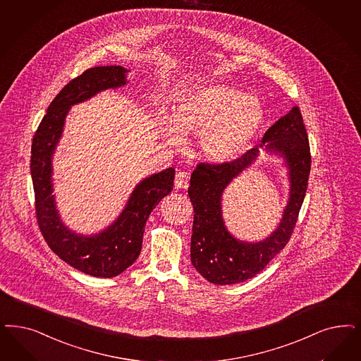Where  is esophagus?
I'll return each instance as SVG.
<instances>
[{
	"instance_id": "1",
	"label": "esophagus",
	"mask_w": 361,
	"mask_h": 361,
	"mask_svg": "<svg viewBox=\"0 0 361 361\" xmlns=\"http://www.w3.org/2000/svg\"><path fill=\"white\" fill-rule=\"evenodd\" d=\"M189 185L188 174L185 172H178L174 177V188L176 189H187Z\"/></svg>"
}]
</instances>
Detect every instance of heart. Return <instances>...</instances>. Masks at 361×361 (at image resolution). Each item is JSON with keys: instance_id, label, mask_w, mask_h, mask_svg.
Listing matches in <instances>:
<instances>
[{"instance_id": "b5f03b06", "label": "heart", "mask_w": 361, "mask_h": 361, "mask_svg": "<svg viewBox=\"0 0 361 361\" xmlns=\"http://www.w3.org/2000/svg\"><path fill=\"white\" fill-rule=\"evenodd\" d=\"M265 113L260 99L226 84L196 87L180 99L171 120L162 118V136L180 147L185 135H199L204 160L224 164L240 157L260 132Z\"/></svg>"}]
</instances>
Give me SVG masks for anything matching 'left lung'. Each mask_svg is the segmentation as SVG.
I'll return each instance as SVG.
<instances>
[{
  "instance_id": "8db88e82",
  "label": "left lung",
  "mask_w": 361,
  "mask_h": 361,
  "mask_svg": "<svg viewBox=\"0 0 361 361\" xmlns=\"http://www.w3.org/2000/svg\"><path fill=\"white\" fill-rule=\"evenodd\" d=\"M260 149L285 160L290 197L274 232L264 240L250 243L237 239L227 231L221 201L226 187L257 159ZM310 172L308 135L298 106H293L265 132L262 144L241 157L219 165L199 164L188 188L195 212L190 262L196 271L217 286L243 283L262 272L290 238L305 197Z\"/></svg>"
}]
</instances>
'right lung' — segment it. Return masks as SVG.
Here are the masks:
<instances>
[{
  "instance_id": "obj_1",
  "label": "right lung",
  "mask_w": 361,
  "mask_h": 361,
  "mask_svg": "<svg viewBox=\"0 0 361 361\" xmlns=\"http://www.w3.org/2000/svg\"><path fill=\"white\" fill-rule=\"evenodd\" d=\"M128 69L96 66L72 80L50 102L32 142L30 174L38 226L50 249L66 264L94 277H114L136 262L150 212L173 189L174 169L145 177L130 193L120 216L99 233L81 235L63 224L53 195V156L71 108L99 92L128 84Z\"/></svg>"
}]
</instances>
